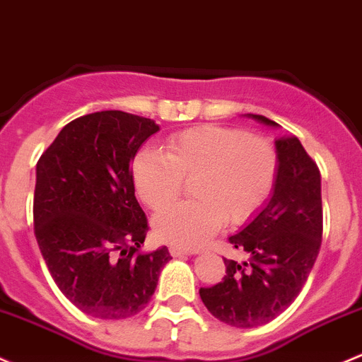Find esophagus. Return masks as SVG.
I'll return each mask as SVG.
<instances>
[{
    "label": "esophagus",
    "instance_id": "esophagus-1",
    "mask_svg": "<svg viewBox=\"0 0 362 362\" xmlns=\"http://www.w3.org/2000/svg\"><path fill=\"white\" fill-rule=\"evenodd\" d=\"M197 251L180 248V246H170V255L171 257H189V255H196Z\"/></svg>",
    "mask_w": 362,
    "mask_h": 362
}]
</instances>
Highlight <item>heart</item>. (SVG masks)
I'll return each instance as SVG.
<instances>
[{"label":"heart","mask_w":362,"mask_h":362,"mask_svg":"<svg viewBox=\"0 0 362 362\" xmlns=\"http://www.w3.org/2000/svg\"><path fill=\"white\" fill-rule=\"evenodd\" d=\"M277 154L262 136L223 127H199L171 136L166 154L136 152L132 177L140 199L166 206L191 182L192 201L177 203L154 216L156 235L180 248H199L220 229L245 223L271 196Z\"/></svg>","instance_id":"obj_1"}]
</instances>
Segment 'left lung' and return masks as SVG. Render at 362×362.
I'll list each match as a JSON object with an SVG mask.
<instances>
[{
	"instance_id": "1",
	"label": "left lung",
	"mask_w": 362,
	"mask_h": 362,
	"mask_svg": "<svg viewBox=\"0 0 362 362\" xmlns=\"http://www.w3.org/2000/svg\"><path fill=\"white\" fill-rule=\"evenodd\" d=\"M245 116L264 127H279L265 116ZM274 146L277 175L271 197L250 223L229 238L248 258L241 264L223 258V281L199 290L211 315L234 328H257L286 310L302 291L321 248L317 165L296 136H281Z\"/></svg>"
}]
</instances>
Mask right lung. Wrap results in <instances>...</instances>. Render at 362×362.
I'll use <instances>...</instances> for the list:
<instances>
[{
	"label": "right lung",
	"instance_id": "obj_1",
	"mask_svg": "<svg viewBox=\"0 0 362 362\" xmlns=\"http://www.w3.org/2000/svg\"><path fill=\"white\" fill-rule=\"evenodd\" d=\"M156 132V121L123 111L86 114L60 130L36 165L37 246L59 290L91 317L142 310L171 260L166 246L139 251L149 227L130 166Z\"/></svg>",
	"mask_w": 362,
	"mask_h": 362
}]
</instances>
